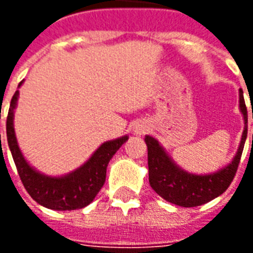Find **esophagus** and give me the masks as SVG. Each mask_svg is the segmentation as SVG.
I'll list each match as a JSON object with an SVG mask.
<instances>
[{
	"mask_svg": "<svg viewBox=\"0 0 253 253\" xmlns=\"http://www.w3.org/2000/svg\"><path fill=\"white\" fill-rule=\"evenodd\" d=\"M148 130H149V125L146 123V122H139V123H137V125L134 126V132L138 134V135H142V134H145Z\"/></svg>",
	"mask_w": 253,
	"mask_h": 253,
	"instance_id": "34e87169",
	"label": "esophagus"
}]
</instances>
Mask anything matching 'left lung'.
Listing matches in <instances>:
<instances>
[{
  "label": "left lung",
  "mask_w": 253,
  "mask_h": 253,
  "mask_svg": "<svg viewBox=\"0 0 253 253\" xmlns=\"http://www.w3.org/2000/svg\"><path fill=\"white\" fill-rule=\"evenodd\" d=\"M240 110L244 116V131L241 143L234 156L233 161L221 170L210 175H194L180 169L177 165L165 153L157 139L153 137H145L148 145V165L149 183L161 198L173 205L181 207H195L212 201L228 190L233 181L234 175L239 168L240 159L243 154L247 132H248V115L245 107L243 90H240ZM253 119V112H252ZM253 145V134H252Z\"/></svg>",
  "instance_id": "left-lung-1"
}]
</instances>
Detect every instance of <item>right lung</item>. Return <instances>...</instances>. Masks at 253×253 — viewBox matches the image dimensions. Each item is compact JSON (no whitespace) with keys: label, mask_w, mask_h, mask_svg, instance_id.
I'll list each match as a JSON object with an SVG mask.
<instances>
[{"label":"right lung","mask_w":253,"mask_h":253,"mask_svg":"<svg viewBox=\"0 0 253 253\" xmlns=\"http://www.w3.org/2000/svg\"><path fill=\"white\" fill-rule=\"evenodd\" d=\"M21 84L23 81L20 83V85ZM17 97L19 90H16L12 97L6 116V138L20 179L23 181V186L25 187L27 192L39 205L58 211L76 210L88 206L94 199V196L97 195V192L101 190V187L104 186L107 167L110 160L128 139V137L125 135L114 141L104 142L83 167H80L69 175L62 177L42 175L25 161L14 135L13 112L17 104Z\"/></svg>","instance_id":"1"}]
</instances>
